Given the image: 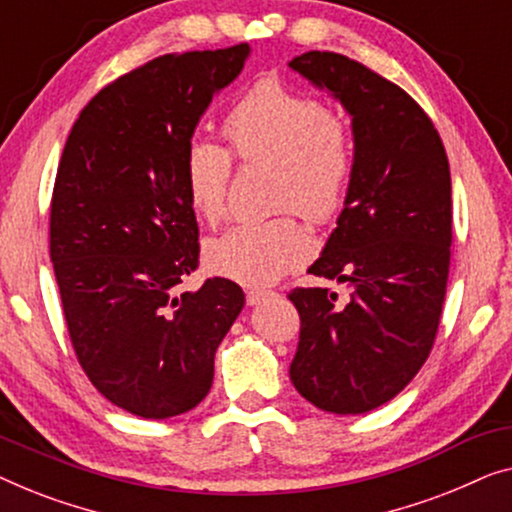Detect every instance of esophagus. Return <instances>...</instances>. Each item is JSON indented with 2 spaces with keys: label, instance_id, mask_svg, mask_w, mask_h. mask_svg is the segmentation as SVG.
<instances>
[{
  "label": "esophagus",
  "instance_id": "1",
  "mask_svg": "<svg viewBox=\"0 0 512 512\" xmlns=\"http://www.w3.org/2000/svg\"><path fill=\"white\" fill-rule=\"evenodd\" d=\"M269 297H273L271 290H248L246 301H248V306H257V304H262V301H266Z\"/></svg>",
  "mask_w": 512,
  "mask_h": 512
}]
</instances>
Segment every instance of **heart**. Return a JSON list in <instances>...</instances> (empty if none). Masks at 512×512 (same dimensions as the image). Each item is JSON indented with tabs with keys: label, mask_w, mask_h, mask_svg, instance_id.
<instances>
[{
	"label": "heart",
	"mask_w": 512,
	"mask_h": 512,
	"mask_svg": "<svg viewBox=\"0 0 512 512\" xmlns=\"http://www.w3.org/2000/svg\"><path fill=\"white\" fill-rule=\"evenodd\" d=\"M241 164H273L271 206L294 208L311 222L343 211L355 176V143L341 115L276 76L262 78L222 122ZM234 162L227 148L197 139L185 150L183 178L190 204L206 222L222 220ZM313 253L311 236L292 213L246 220L206 243V266L243 285H266Z\"/></svg>",
	"instance_id": "b5f03b06"
}]
</instances>
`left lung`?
<instances>
[{
  "instance_id": "obj_1",
  "label": "left lung",
  "mask_w": 512,
  "mask_h": 512,
  "mask_svg": "<svg viewBox=\"0 0 512 512\" xmlns=\"http://www.w3.org/2000/svg\"><path fill=\"white\" fill-rule=\"evenodd\" d=\"M352 115L355 176L322 255L308 269L352 287L287 294L301 318L290 378L327 413L383 406L427 362L450 273V164L422 106L376 71L329 50L290 62Z\"/></svg>"
}]
</instances>
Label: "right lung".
Wrapping results in <instances>:
<instances>
[{
	"label": "right lung",
	"instance_id": "obj_1",
	"mask_svg": "<svg viewBox=\"0 0 512 512\" xmlns=\"http://www.w3.org/2000/svg\"><path fill=\"white\" fill-rule=\"evenodd\" d=\"M248 53H169L115 78L78 115L57 167L50 262L71 345L90 383L146 420L206 397L215 350L246 306L227 278L178 285L199 266L185 150Z\"/></svg>",
	"mask_w": 512,
	"mask_h": 512
}]
</instances>
